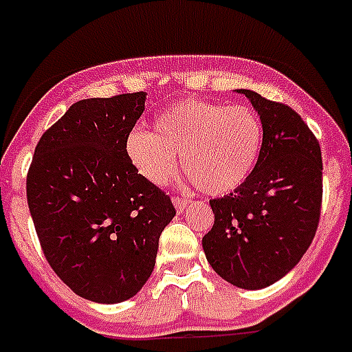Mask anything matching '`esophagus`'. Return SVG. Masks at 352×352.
<instances>
[{"mask_svg": "<svg viewBox=\"0 0 352 352\" xmlns=\"http://www.w3.org/2000/svg\"><path fill=\"white\" fill-rule=\"evenodd\" d=\"M171 203H173V206H175L177 210H179V212H182V210L186 208L188 204H190V201H188V199H181V197H173V201H171Z\"/></svg>", "mask_w": 352, "mask_h": 352, "instance_id": "34e87169", "label": "esophagus"}]
</instances>
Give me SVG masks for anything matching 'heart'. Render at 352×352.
<instances>
[{
  "instance_id": "obj_1",
  "label": "heart",
  "mask_w": 352,
  "mask_h": 352,
  "mask_svg": "<svg viewBox=\"0 0 352 352\" xmlns=\"http://www.w3.org/2000/svg\"><path fill=\"white\" fill-rule=\"evenodd\" d=\"M263 124L254 109L186 100L160 111L151 133L133 131L126 155L144 181L162 186L179 170L208 195H226L250 177L261 155Z\"/></svg>"
}]
</instances>
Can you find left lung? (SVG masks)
<instances>
[{
    "mask_svg": "<svg viewBox=\"0 0 352 352\" xmlns=\"http://www.w3.org/2000/svg\"><path fill=\"white\" fill-rule=\"evenodd\" d=\"M239 93L261 118V155L237 190L210 201L215 221L203 248L225 281L259 290L287 276L314 239L322 208V149L294 109L256 91Z\"/></svg>",
    "mask_w": 352,
    "mask_h": 352,
    "instance_id": "8db88e82",
    "label": "left lung"
}]
</instances>
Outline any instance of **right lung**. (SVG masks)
Masks as SVG:
<instances>
[{
	"label": "right lung",
	"instance_id": "add662e5",
	"mask_svg": "<svg viewBox=\"0 0 352 352\" xmlns=\"http://www.w3.org/2000/svg\"><path fill=\"white\" fill-rule=\"evenodd\" d=\"M146 93L87 98L41 135L27 201L47 261L80 298L120 303L148 281L159 237L175 215L170 197L144 181L126 138Z\"/></svg>",
	"mask_w": 352,
	"mask_h": 352
}]
</instances>
